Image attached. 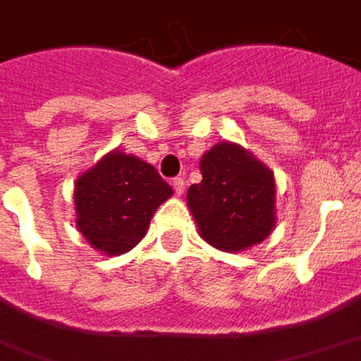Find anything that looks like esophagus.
I'll list each match as a JSON object with an SVG mask.
<instances>
[{"mask_svg": "<svg viewBox=\"0 0 361 361\" xmlns=\"http://www.w3.org/2000/svg\"><path fill=\"white\" fill-rule=\"evenodd\" d=\"M173 188H175L176 195L180 196L185 192V180H183L180 176H178V178H173Z\"/></svg>", "mask_w": 361, "mask_h": 361, "instance_id": "obj_1", "label": "esophagus"}]
</instances>
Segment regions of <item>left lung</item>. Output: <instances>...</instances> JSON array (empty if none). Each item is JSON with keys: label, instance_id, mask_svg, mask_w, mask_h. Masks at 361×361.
<instances>
[{"label": "left lung", "instance_id": "left-lung-1", "mask_svg": "<svg viewBox=\"0 0 361 361\" xmlns=\"http://www.w3.org/2000/svg\"><path fill=\"white\" fill-rule=\"evenodd\" d=\"M202 180L186 192L200 238L220 252L238 253L261 243L275 228L277 186L269 166L232 141L200 157Z\"/></svg>", "mask_w": 361, "mask_h": 361}]
</instances>
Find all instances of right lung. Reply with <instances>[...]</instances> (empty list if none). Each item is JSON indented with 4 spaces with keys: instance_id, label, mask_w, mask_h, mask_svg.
Listing matches in <instances>:
<instances>
[{
    "instance_id": "right-lung-1",
    "label": "right lung",
    "mask_w": 361,
    "mask_h": 361,
    "mask_svg": "<svg viewBox=\"0 0 361 361\" xmlns=\"http://www.w3.org/2000/svg\"><path fill=\"white\" fill-rule=\"evenodd\" d=\"M173 196L153 165L114 149L74 183L76 228L96 252L121 255L149 230L159 206Z\"/></svg>"
}]
</instances>
